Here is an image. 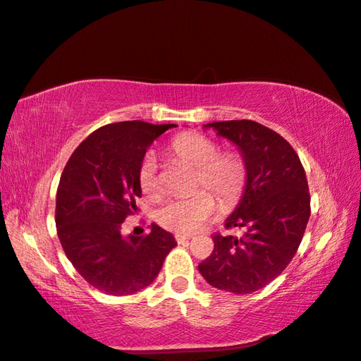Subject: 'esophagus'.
Masks as SVG:
<instances>
[{
    "instance_id": "esophagus-1",
    "label": "esophagus",
    "mask_w": 361,
    "mask_h": 361,
    "mask_svg": "<svg viewBox=\"0 0 361 361\" xmlns=\"http://www.w3.org/2000/svg\"><path fill=\"white\" fill-rule=\"evenodd\" d=\"M176 241H178V244H188L190 243V236L176 235Z\"/></svg>"
}]
</instances>
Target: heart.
Returning <instances> with one entry per match:
<instances>
[{
	"mask_svg": "<svg viewBox=\"0 0 361 361\" xmlns=\"http://www.w3.org/2000/svg\"><path fill=\"white\" fill-rule=\"evenodd\" d=\"M170 149L196 170V187L212 190L224 204H231L243 195L247 182V166L241 156L219 154L218 143L202 134L183 133L174 137ZM139 183L143 193L156 197L160 193L157 162L153 153L145 154L139 166ZM219 205L212 193L196 191L188 197L166 201L157 210L156 219L164 228L176 233H195L218 213Z\"/></svg>",
	"mask_w": 361,
	"mask_h": 361,
	"instance_id": "obj_1",
	"label": "heart"
}]
</instances>
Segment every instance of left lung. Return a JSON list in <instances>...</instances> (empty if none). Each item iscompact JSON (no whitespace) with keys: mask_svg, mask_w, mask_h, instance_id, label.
<instances>
[{"mask_svg":"<svg viewBox=\"0 0 361 361\" xmlns=\"http://www.w3.org/2000/svg\"><path fill=\"white\" fill-rule=\"evenodd\" d=\"M238 147L247 182L226 227L244 235H214V248L199 271L219 290L238 295L266 287L283 274L301 244L310 216V195L301 160L290 143L253 120L207 123Z\"/></svg>","mask_w":361,"mask_h":361,"instance_id":"left-lung-1","label":"left lung"}]
</instances>
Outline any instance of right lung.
<instances>
[{"label":"right lung","mask_w":361,"mask_h":361,"mask_svg":"<svg viewBox=\"0 0 361 361\" xmlns=\"http://www.w3.org/2000/svg\"><path fill=\"white\" fill-rule=\"evenodd\" d=\"M176 126L142 120L105 125L80 143L63 170L55 207L59 239L72 266L103 293L145 289L178 244L157 224L147 236L120 233L142 196V159L159 135Z\"/></svg>","instance_id":"right-lung-1"}]
</instances>
